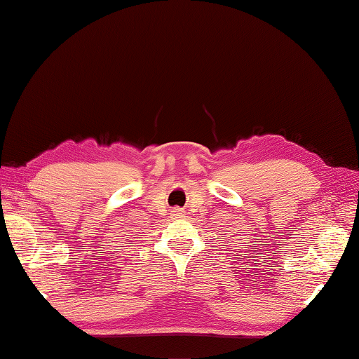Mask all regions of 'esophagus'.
<instances>
[{"label": "esophagus", "mask_w": 359, "mask_h": 359, "mask_svg": "<svg viewBox=\"0 0 359 359\" xmlns=\"http://www.w3.org/2000/svg\"><path fill=\"white\" fill-rule=\"evenodd\" d=\"M172 216H173V217H181V216H183V212H181L180 210H173V211H172Z\"/></svg>", "instance_id": "1"}]
</instances>
